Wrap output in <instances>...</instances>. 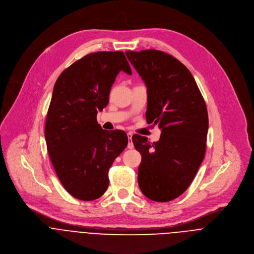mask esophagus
Returning a JSON list of instances; mask_svg holds the SVG:
<instances>
[{"instance_id": "34e87169", "label": "esophagus", "mask_w": 254, "mask_h": 254, "mask_svg": "<svg viewBox=\"0 0 254 254\" xmlns=\"http://www.w3.org/2000/svg\"><path fill=\"white\" fill-rule=\"evenodd\" d=\"M131 136H132V133H131V132H128V133H127V137H128L127 148H129V149L133 148V143H132V139H131Z\"/></svg>"}]
</instances>
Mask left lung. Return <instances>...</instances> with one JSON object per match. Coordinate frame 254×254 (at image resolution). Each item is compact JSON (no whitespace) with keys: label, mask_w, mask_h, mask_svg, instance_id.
I'll list each match as a JSON object with an SVG mask.
<instances>
[{"label":"left lung","mask_w":254,"mask_h":254,"mask_svg":"<svg viewBox=\"0 0 254 254\" xmlns=\"http://www.w3.org/2000/svg\"><path fill=\"white\" fill-rule=\"evenodd\" d=\"M126 54L147 88L146 122L161 129L153 143L132 135L141 154L138 185L152 201H172L188 189L204 159L207 106L193 75L175 57L154 49Z\"/></svg>","instance_id":"left-lung-1"}]
</instances>
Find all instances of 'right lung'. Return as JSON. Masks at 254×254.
Returning <instances> with one entry per match:
<instances>
[{
  "label": "right lung",
  "instance_id": "add662e5",
  "mask_svg": "<svg viewBox=\"0 0 254 254\" xmlns=\"http://www.w3.org/2000/svg\"><path fill=\"white\" fill-rule=\"evenodd\" d=\"M121 71L131 74L124 52H94L66 68L53 88L44 128L47 151L65 190L82 201L107 191L109 169L128 142L124 130L109 131L97 122Z\"/></svg>",
  "mask_w": 254,
  "mask_h": 254
}]
</instances>
